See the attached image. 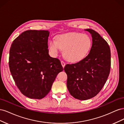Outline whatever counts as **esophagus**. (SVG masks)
Segmentation results:
<instances>
[{
    "label": "esophagus",
    "instance_id": "obj_1",
    "mask_svg": "<svg viewBox=\"0 0 124 124\" xmlns=\"http://www.w3.org/2000/svg\"><path fill=\"white\" fill-rule=\"evenodd\" d=\"M61 63H62V65L63 68H64V67H65V65H66L65 62H63V61H61Z\"/></svg>",
    "mask_w": 124,
    "mask_h": 124
}]
</instances>
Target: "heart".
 Returning a JSON list of instances; mask_svg holds the SVG:
<instances>
[{
  "label": "heart",
  "instance_id": "obj_1",
  "mask_svg": "<svg viewBox=\"0 0 124 124\" xmlns=\"http://www.w3.org/2000/svg\"><path fill=\"white\" fill-rule=\"evenodd\" d=\"M92 39L89 35L80 32H69L59 35L56 41L51 40L49 48L54 55L63 50V55L69 62H76L81 61L87 56L91 50Z\"/></svg>",
  "mask_w": 124,
  "mask_h": 124
}]
</instances>
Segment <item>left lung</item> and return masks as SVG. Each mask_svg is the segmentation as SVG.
<instances>
[{"label": "left lung", "instance_id": "1", "mask_svg": "<svg viewBox=\"0 0 124 124\" xmlns=\"http://www.w3.org/2000/svg\"><path fill=\"white\" fill-rule=\"evenodd\" d=\"M93 44L88 55L77 63L67 64V86L74 98L85 100L96 96L108 79L111 68V51L107 41L91 29Z\"/></svg>", "mask_w": 124, "mask_h": 124}]
</instances>
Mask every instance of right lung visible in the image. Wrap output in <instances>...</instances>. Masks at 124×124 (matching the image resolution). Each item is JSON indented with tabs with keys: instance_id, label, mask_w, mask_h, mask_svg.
<instances>
[{
	"instance_id": "1",
	"label": "right lung",
	"mask_w": 124,
	"mask_h": 124,
	"mask_svg": "<svg viewBox=\"0 0 124 124\" xmlns=\"http://www.w3.org/2000/svg\"><path fill=\"white\" fill-rule=\"evenodd\" d=\"M48 31L29 30L22 32L11 44L10 70L22 93L41 99L50 92L57 74L63 71L58 58L48 54Z\"/></svg>"
}]
</instances>
